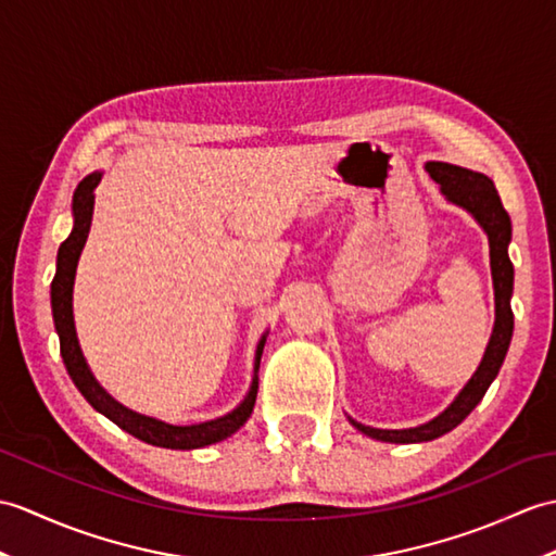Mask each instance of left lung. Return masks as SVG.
<instances>
[{"instance_id":"1","label":"left lung","mask_w":556,"mask_h":556,"mask_svg":"<svg viewBox=\"0 0 556 556\" xmlns=\"http://www.w3.org/2000/svg\"><path fill=\"white\" fill-rule=\"evenodd\" d=\"M424 170L431 175L433 182L441 187V193L447 203L467 211L479 227L485 231L490 247V275H493V291H495V325L481 365L476 367L471 379L464 383V389L455 395L441 415L431 421L412 426V429H374L355 419L348 417L359 433H365L374 441L381 443H426L433 438H441L447 431H453L464 419L471 415V409L481 403L490 383L495 381L497 371L505 363V355L511 343L514 331V313H511V293H514V265L509 261V241H511V219L507 211L502 208L497 189L493 179L483 173L467 170L453 163L429 161Z\"/></svg>"}]
</instances>
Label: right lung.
Listing matches in <instances>:
<instances>
[{
	"mask_svg": "<svg viewBox=\"0 0 556 556\" xmlns=\"http://www.w3.org/2000/svg\"><path fill=\"white\" fill-rule=\"evenodd\" d=\"M101 177L103 173L94 170L89 173L80 185H77L73 193V229L56 253V275H54V281H51V315H54V327L59 333L63 365H66L73 383L77 386V391L85 395L87 403L97 412H101L103 417H109L113 424H118L123 431L139 438V441L156 447H167V450H197V447L225 441V438H229L231 433H237L251 417L255 395H257V367H261V355H263L269 331H265L255 345L253 379L241 403L231 412H227V415L211 421H201V424L177 426V424L161 421L156 417L139 415V412L125 407L106 389H103L92 374V369L87 365L80 341H77L75 319H73V283H75L77 261H80L85 241L89 237V227H92L94 189L99 187Z\"/></svg>",
	"mask_w": 556,
	"mask_h": 556,
	"instance_id": "obj_1",
	"label": "right lung"
}]
</instances>
